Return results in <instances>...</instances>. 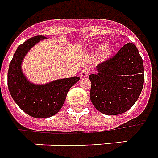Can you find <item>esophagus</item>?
Here are the masks:
<instances>
[{
    "label": "esophagus",
    "instance_id": "34e87169",
    "mask_svg": "<svg viewBox=\"0 0 158 158\" xmlns=\"http://www.w3.org/2000/svg\"><path fill=\"white\" fill-rule=\"evenodd\" d=\"M88 75H89V69L88 68H84V69H82L81 72V77H88Z\"/></svg>",
    "mask_w": 158,
    "mask_h": 158
}]
</instances>
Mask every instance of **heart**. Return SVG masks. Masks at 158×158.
<instances>
[{
    "instance_id": "b5f03b06",
    "label": "heart",
    "mask_w": 158,
    "mask_h": 158,
    "mask_svg": "<svg viewBox=\"0 0 158 158\" xmlns=\"http://www.w3.org/2000/svg\"><path fill=\"white\" fill-rule=\"evenodd\" d=\"M90 48L92 50H97L99 48V50H98V57L101 60H106V59H109L113 52L112 46L110 45V43H109V42L103 43L102 45H100V47H99L98 43H94L90 47Z\"/></svg>"
}]
</instances>
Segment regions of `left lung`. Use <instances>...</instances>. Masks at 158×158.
<instances>
[{
	"instance_id": "1",
	"label": "left lung",
	"mask_w": 158,
	"mask_h": 158,
	"mask_svg": "<svg viewBox=\"0 0 158 158\" xmlns=\"http://www.w3.org/2000/svg\"><path fill=\"white\" fill-rule=\"evenodd\" d=\"M89 76L90 99L106 115L126 112L139 99L144 85V64L135 44L128 42L112 59L99 64Z\"/></svg>"
}]
</instances>
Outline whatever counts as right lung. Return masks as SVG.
<instances>
[{"label":"right lung","mask_w":158,"mask_h":158,"mask_svg":"<svg viewBox=\"0 0 158 158\" xmlns=\"http://www.w3.org/2000/svg\"><path fill=\"white\" fill-rule=\"evenodd\" d=\"M47 39L38 35L30 38L18 47L9 64L7 85L11 96L19 108L35 118H48L62 108L70 88L80 80L79 77L58 79L45 84H35L22 70V63L28 52L39 41Z\"/></svg>","instance_id":"1"}]
</instances>
